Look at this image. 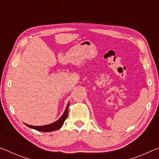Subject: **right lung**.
<instances>
[{"mask_svg": "<svg viewBox=\"0 0 159 159\" xmlns=\"http://www.w3.org/2000/svg\"><path fill=\"white\" fill-rule=\"evenodd\" d=\"M68 109H69V104H67L65 111H64L63 115L61 116L60 119L57 120V121H55V123H51V124L43 125V126H34V125H30L28 124H26V125H27L29 128L35 129V130L41 131V132H51L53 130H58V129H60L61 127V125H63L64 120L66 119L67 116H68Z\"/></svg>", "mask_w": 159, "mask_h": 159, "instance_id": "right-lung-1", "label": "right lung"}]
</instances>
